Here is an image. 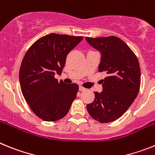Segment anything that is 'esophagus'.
Here are the masks:
<instances>
[{
    "label": "esophagus",
    "instance_id": "1",
    "mask_svg": "<svg viewBox=\"0 0 155 155\" xmlns=\"http://www.w3.org/2000/svg\"><path fill=\"white\" fill-rule=\"evenodd\" d=\"M79 90H80L81 91H85L86 88H84V87H82V86H80V87H79Z\"/></svg>",
    "mask_w": 155,
    "mask_h": 155
}]
</instances>
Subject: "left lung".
<instances>
[{
	"label": "left lung",
	"mask_w": 155,
	"mask_h": 155,
	"mask_svg": "<svg viewBox=\"0 0 155 155\" xmlns=\"http://www.w3.org/2000/svg\"><path fill=\"white\" fill-rule=\"evenodd\" d=\"M85 39L101 53L98 71L108 75L102 80V91L94 92V102L87 104V110L96 121L110 123L121 117L137 96L140 86L139 61L118 37Z\"/></svg>",
	"instance_id": "1"
}]
</instances>
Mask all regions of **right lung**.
Listing matches in <instances>:
<instances>
[{"mask_svg":"<svg viewBox=\"0 0 155 155\" xmlns=\"http://www.w3.org/2000/svg\"><path fill=\"white\" fill-rule=\"evenodd\" d=\"M83 39L82 36L51 33L30 46L22 60L19 81L25 99L42 120L53 122L64 118L77 96L78 85L59 82L68 53Z\"/></svg>","mask_w":155,"mask_h":155,"instance_id":"right-lung-1","label":"right lung"}]
</instances>
